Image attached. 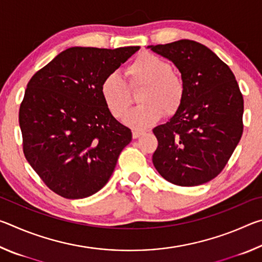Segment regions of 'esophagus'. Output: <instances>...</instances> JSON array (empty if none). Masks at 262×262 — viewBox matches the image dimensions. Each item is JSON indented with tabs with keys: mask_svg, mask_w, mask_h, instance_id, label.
<instances>
[{
	"mask_svg": "<svg viewBox=\"0 0 262 262\" xmlns=\"http://www.w3.org/2000/svg\"><path fill=\"white\" fill-rule=\"evenodd\" d=\"M141 135H143V132H141V130H134V132H133V139H139Z\"/></svg>",
	"mask_w": 262,
	"mask_h": 262,
	"instance_id": "obj_1",
	"label": "esophagus"
}]
</instances>
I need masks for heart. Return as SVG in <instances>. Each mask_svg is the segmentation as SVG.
Instances as JSON below:
<instances>
[{"label": "heart", "instance_id": "1", "mask_svg": "<svg viewBox=\"0 0 262 262\" xmlns=\"http://www.w3.org/2000/svg\"><path fill=\"white\" fill-rule=\"evenodd\" d=\"M127 75L130 89L142 88L137 98L142 105L128 113L125 118L127 126L143 129L156 123L163 112L173 115L180 108L185 97L184 79L161 56L143 53L128 66ZM100 95L114 118L125 117L130 106V94L120 75H107L101 82Z\"/></svg>", "mask_w": 262, "mask_h": 262}]
</instances>
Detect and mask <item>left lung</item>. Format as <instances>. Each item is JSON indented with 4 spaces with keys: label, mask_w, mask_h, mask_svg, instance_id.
<instances>
[{
    "label": "left lung",
    "mask_w": 262,
    "mask_h": 262,
    "mask_svg": "<svg viewBox=\"0 0 262 262\" xmlns=\"http://www.w3.org/2000/svg\"><path fill=\"white\" fill-rule=\"evenodd\" d=\"M172 61L185 83L180 108L152 132V163L178 186L206 184L221 173L243 134L244 99L233 73L200 42L178 40L148 46Z\"/></svg>",
    "instance_id": "obj_1"
}]
</instances>
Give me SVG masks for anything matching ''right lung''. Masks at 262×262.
Masks as SVG:
<instances>
[{"instance_id":"add662e5","label":"right lung","mask_w":262,"mask_h":262,"mask_svg":"<svg viewBox=\"0 0 262 262\" xmlns=\"http://www.w3.org/2000/svg\"><path fill=\"white\" fill-rule=\"evenodd\" d=\"M139 50L70 47L30 79L19 108L23 151L54 193L88 198L112 176L132 132L110 113L100 85Z\"/></svg>"}]
</instances>
